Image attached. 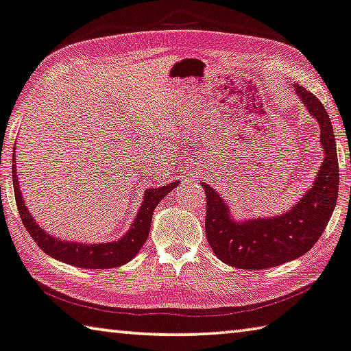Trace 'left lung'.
<instances>
[{
	"mask_svg": "<svg viewBox=\"0 0 351 351\" xmlns=\"http://www.w3.org/2000/svg\"><path fill=\"white\" fill-rule=\"evenodd\" d=\"M295 93L320 125L324 160L317 179L288 213L234 222L217 193L202 183L206 196L205 234L216 256L239 269H267L295 260L317 243L335 211L339 193V163L330 114L311 91L295 85Z\"/></svg>",
	"mask_w": 351,
	"mask_h": 351,
	"instance_id": "left-lung-1",
	"label": "left lung"
}]
</instances>
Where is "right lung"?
Here are the masks:
<instances>
[{
    "label": "right lung",
    "mask_w": 351,
    "mask_h": 351,
    "mask_svg": "<svg viewBox=\"0 0 351 351\" xmlns=\"http://www.w3.org/2000/svg\"><path fill=\"white\" fill-rule=\"evenodd\" d=\"M12 180L16 208H19L23 226L26 227L27 233L36 241V244L46 255L53 256L56 260L66 264H71V266L84 269H112L129 263L140 252L143 244L146 243L149 230H151L155 206L160 204V200L166 194H169L172 189L179 185V180H177L166 186L146 189L140 211H138L130 230L121 239L104 244H80L76 243V241H62L59 238H53L42 227H38V223L32 219L29 210H27L21 196L19 177H16L15 157L12 160Z\"/></svg>",
    "instance_id": "1"
}]
</instances>
